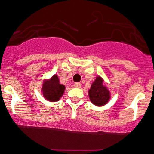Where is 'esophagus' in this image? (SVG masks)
Segmentation results:
<instances>
[{
    "label": "esophagus",
    "mask_w": 154,
    "mask_h": 154,
    "mask_svg": "<svg viewBox=\"0 0 154 154\" xmlns=\"http://www.w3.org/2000/svg\"><path fill=\"white\" fill-rule=\"evenodd\" d=\"M81 86H82V85H81V83H79V82H76V83L74 84V87H75V88H80Z\"/></svg>",
    "instance_id": "1"
}]
</instances>
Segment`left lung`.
<instances>
[{"mask_svg":"<svg viewBox=\"0 0 154 154\" xmlns=\"http://www.w3.org/2000/svg\"><path fill=\"white\" fill-rule=\"evenodd\" d=\"M89 96L91 102L97 106L105 104L110 99V93L107 88L103 86V79L98 76L89 90Z\"/></svg>","mask_w":154,"mask_h":154,"instance_id":"1","label":"left lung"}]
</instances>
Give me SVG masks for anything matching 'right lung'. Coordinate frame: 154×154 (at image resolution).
<instances>
[{"instance_id":"add662e5","label":"right lung","mask_w":154,"mask_h":154,"mask_svg":"<svg viewBox=\"0 0 154 154\" xmlns=\"http://www.w3.org/2000/svg\"><path fill=\"white\" fill-rule=\"evenodd\" d=\"M65 90V86L59 83L56 75H53L51 79L44 83L42 91L45 99L50 101H57L62 96Z\"/></svg>"}]
</instances>
